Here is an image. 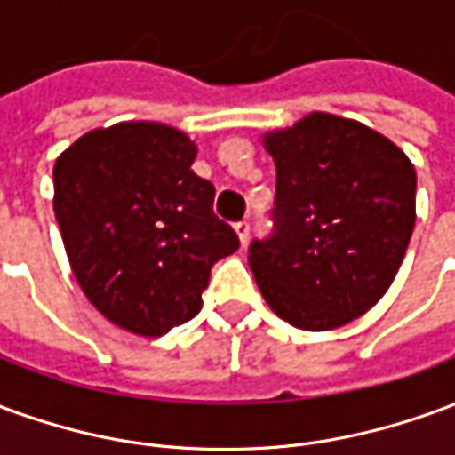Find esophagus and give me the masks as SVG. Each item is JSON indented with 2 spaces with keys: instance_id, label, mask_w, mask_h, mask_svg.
Wrapping results in <instances>:
<instances>
[{
  "instance_id": "34e87169",
  "label": "esophagus",
  "mask_w": 455,
  "mask_h": 455,
  "mask_svg": "<svg viewBox=\"0 0 455 455\" xmlns=\"http://www.w3.org/2000/svg\"><path fill=\"white\" fill-rule=\"evenodd\" d=\"M236 234H238V238H241V243H243V246H246L248 243V236H251V221H246V219H243V221H236Z\"/></svg>"
}]
</instances>
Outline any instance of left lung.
<instances>
[{"label":"left lung","mask_w":455,"mask_h":455,"mask_svg":"<svg viewBox=\"0 0 455 455\" xmlns=\"http://www.w3.org/2000/svg\"><path fill=\"white\" fill-rule=\"evenodd\" d=\"M275 160L273 231L248 266L277 316L329 331L365 315L400 270L414 228L417 172L358 121L309 114L266 136Z\"/></svg>","instance_id":"1"}]
</instances>
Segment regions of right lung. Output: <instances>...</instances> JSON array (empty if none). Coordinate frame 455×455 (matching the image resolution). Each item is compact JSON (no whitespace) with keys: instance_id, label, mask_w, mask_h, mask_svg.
<instances>
[{"instance_id":"right-lung-1","label":"right lung","mask_w":455,"mask_h":455,"mask_svg":"<svg viewBox=\"0 0 455 455\" xmlns=\"http://www.w3.org/2000/svg\"><path fill=\"white\" fill-rule=\"evenodd\" d=\"M195 156L182 131L124 121L55 160L53 209L75 277L131 334L163 336L197 316L214 263L241 246Z\"/></svg>"}]
</instances>
